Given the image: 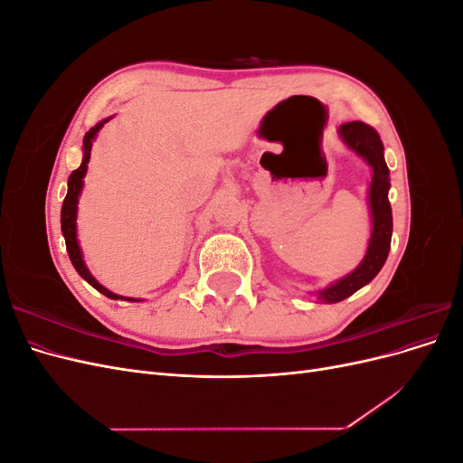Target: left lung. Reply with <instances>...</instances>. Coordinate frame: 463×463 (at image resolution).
<instances>
[{"mask_svg":"<svg viewBox=\"0 0 463 463\" xmlns=\"http://www.w3.org/2000/svg\"><path fill=\"white\" fill-rule=\"evenodd\" d=\"M338 135L342 143L355 152L359 158L371 165V184H369V213H371V237L367 253L357 264V269L347 276L335 279L330 286L317 289L315 296L322 303H338L354 296L357 289L367 286L371 279L381 272L388 259L392 241V206L388 201L390 191V170L384 160V146L378 133L363 121H352L340 125Z\"/></svg>","mask_w":463,"mask_h":463,"instance_id":"1","label":"left lung"}]
</instances>
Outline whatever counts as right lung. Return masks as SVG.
<instances>
[{
    "label": "right lung",
    "mask_w": 463,
    "mask_h": 463,
    "mask_svg": "<svg viewBox=\"0 0 463 463\" xmlns=\"http://www.w3.org/2000/svg\"><path fill=\"white\" fill-rule=\"evenodd\" d=\"M109 119L111 118L98 121L94 128L85 135V138H82V162H80L77 170L71 175H69V181H67V197H65L63 206H61V233L65 237L69 259H71L75 270L79 272V276L82 279H87V282L94 289L104 293V296L109 298V299H125V301H135L137 303V301H143V299L118 296V293L109 291L108 288H104L100 282H98V279L87 269L85 259H82V250H80L79 240H77V210H79V199H80V193H82V185H85V175H87V170H89L92 143H94V138L98 137V131H100L104 128V123H108Z\"/></svg>",
    "instance_id": "add662e5"
}]
</instances>
